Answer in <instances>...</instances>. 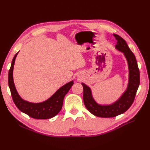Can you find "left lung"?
<instances>
[{
    "instance_id": "8db88e82",
    "label": "left lung",
    "mask_w": 150,
    "mask_h": 150,
    "mask_svg": "<svg viewBox=\"0 0 150 150\" xmlns=\"http://www.w3.org/2000/svg\"><path fill=\"white\" fill-rule=\"evenodd\" d=\"M113 35L117 40L116 49L123 53L128 62L129 78L126 89L114 103L101 104L94 100L92 91L89 86L81 83L83 87V101L86 108L93 115L101 117H115L128 110L134 101L139 85V71L134 55L123 39L117 34Z\"/></svg>"
}]
</instances>
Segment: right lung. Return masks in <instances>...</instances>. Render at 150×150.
<instances>
[{
	"label": "right lung",
	"instance_id": "1",
	"mask_svg": "<svg viewBox=\"0 0 150 150\" xmlns=\"http://www.w3.org/2000/svg\"><path fill=\"white\" fill-rule=\"evenodd\" d=\"M18 53L19 52L16 54L12 59L10 70L8 71V86H9L13 101L16 106L21 112L34 119L47 120L56 116L61 110L65 95L69 91L71 86L73 85V81H71L63 85L46 101L40 103L27 101L22 99L17 93L14 82H13V66H14L16 58Z\"/></svg>",
	"mask_w": 150,
	"mask_h": 150
}]
</instances>
